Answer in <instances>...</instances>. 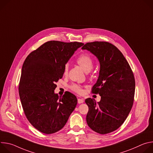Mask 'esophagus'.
<instances>
[{
  "label": "esophagus",
  "mask_w": 153,
  "mask_h": 153,
  "mask_svg": "<svg viewBox=\"0 0 153 153\" xmlns=\"http://www.w3.org/2000/svg\"><path fill=\"white\" fill-rule=\"evenodd\" d=\"M77 102H78V103H82L84 102V100H83V99H78Z\"/></svg>",
  "instance_id": "esophagus-1"
}]
</instances>
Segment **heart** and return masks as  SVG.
<instances>
[{"instance_id": "1", "label": "heart", "mask_w": 153, "mask_h": 153, "mask_svg": "<svg viewBox=\"0 0 153 153\" xmlns=\"http://www.w3.org/2000/svg\"><path fill=\"white\" fill-rule=\"evenodd\" d=\"M77 63L79 66L85 71L86 73L90 72L93 67V58L88 54H83L80 56L77 59ZM68 71V65H66L64 68V73L66 74ZM70 88L74 91L80 93L82 90L80 86L77 84H72L70 86Z\"/></svg>"}]
</instances>
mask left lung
Instances as JSON below:
<instances>
[{"instance_id":"8db88e82","label":"left lung","mask_w":153,"mask_h":153,"mask_svg":"<svg viewBox=\"0 0 153 153\" xmlns=\"http://www.w3.org/2000/svg\"><path fill=\"white\" fill-rule=\"evenodd\" d=\"M100 63L99 77L92 93L101 96L100 102L88 98L89 110L86 122L95 132L111 133L125 122L131 110L135 92V79L129 63L122 53L111 43L93 42L85 44Z\"/></svg>"}]
</instances>
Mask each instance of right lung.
<instances>
[{
  "instance_id": "1",
  "label": "right lung",
  "mask_w": 153,
  "mask_h": 153,
  "mask_svg": "<svg viewBox=\"0 0 153 153\" xmlns=\"http://www.w3.org/2000/svg\"><path fill=\"white\" fill-rule=\"evenodd\" d=\"M83 43L49 41L31 52L22 68L19 93L25 114L39 131L50 134L66 124L77 103L71 93L59 96L56 83L74 52Z\"/></svg>"
}]
</instances>
